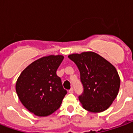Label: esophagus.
Returning a JSON list of instances; mask_svg holds the SVG:
<instances>
[{
    "instance_id": "1",
    "label": "esophagus",
    "mask_w": 133,
    "mask_h": 133,
    "mask_svg": "<svg viewBox=\"0 0 133 133\" xmlns=\"http://www.w3.org/2000/svg\"><path fill=\"white\" fill-rule=\"evenodd\" d=\"M73 91H74V89H73V88L72 87L71 89H69V91H68V92H69V93H73Z\"/></svg>"
}]
</instances>
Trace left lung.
I'll return each instance as SVG.
<instances>
[{
    "instance_id": "obj_1",
    "label": "left lung",
    "mask_w": 133,
    "mask_h": 133,
    "mask_svg": "<svg viewBox=\"0 0 133 133\" xmlns=\"http://www.w3.org/2000/svg\"><path fill=\"white\" fill-rule=\"evenodd\" d=\"M80 73L83 92L79 99L84 109L99 113L107 110L118 93L121 80L116 68L94 52L68 56Z\"/></svg>"
}]
</instances>
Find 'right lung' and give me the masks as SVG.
I'll return each instance as SVG.
<instances>
[{
  "mask_svg": "<svg viewBox=\"0 0 133 133\" xmlns=\"http://www.w3.org/2000/svg\"><path fill=\"white\" fill-rule=\"evenodd\" d=\"M64 57L49 56L36 60L22 72L16 82L20 102L38 116H47L59 109L67 94L57 69Z\"/></svg>",
  "mask_w": 133,
  "mask_h": 133,
  "instance_id": "1",
  "label": "right lung"
}]
</instances>
